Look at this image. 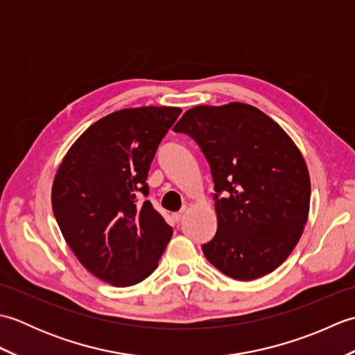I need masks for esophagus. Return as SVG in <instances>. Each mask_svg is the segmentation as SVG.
I'll list each match as a JSON object with an SVG mask.
<instances>
[{"instance_id":"obj_1","label":"esophagus","mask_w":355,"mask_h":355,"mask_svg":"<svg viewBox=\"0 0 355 355\" xmlns=\"http://www.w3.org/2000/svg\"><path fill=\"white\" fill-rule=\"evenodd\" d=\"M172 218H173V221H175V223H182V221H183V218H184V212H177V214H173V215H172Z\"/></svg>"}]
</instances>
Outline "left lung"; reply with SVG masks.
<instances>
[{"label":"left lung","instance_id":"8db88e82","mask_svg":"<svg viewBox=\"0 0 355 355\" xmlns=\"http://www.w3.org/2000/svg\"><path fill=\"white\" fill-rule=\"evenodd\" d=\"M189 135L215 184V236L206 259L236 281L276 270L302 235L311 184L302 154L281 126L247 103L201 105L173 126Z\"/></svg>","mask_w":355,"mask_h":355}]
</instances>
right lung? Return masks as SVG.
Segmentation results:
<instances>
[{
  "instance_id": "1",
  "label": "right lung",
  "mask_w": 355,
  "mask_h": 355,
  "mask_svg": "<svg viewBox=\"0 0 355 355\" xmlns=\"http://www.w3.org/2000/svg\"><path fill=\"white\" fill-rule=\"evenodd\" d=\"M180 108L120 110L74 141L53 182L59 229L89 273L116 286L146 279L172 227L146 200L148 172Z\"/></svg>"
}]
</instances>
